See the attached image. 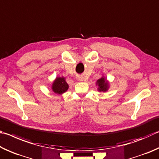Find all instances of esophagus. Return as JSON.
<instances>
[{
  "mask_svg": "<svg viewBox=\"0 0 159 159\" xmlns=\"http://www.w3.org/2000/svg\"><path fill=\"white\" fill-rule=\"evenodd\" d=\"M80 78H81V77H80ZM79 80H82V79H79Z\"/></svg>",
  "mask_w": 159,
  "mask_h": 159,
  "instance_id": "esophagus-1",
  "label": "esophagus"
}]
</instances>
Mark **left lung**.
I'll return each instance as SVG.
<instances>
[{
	"instance_id": "8db88e82",
	"label": "left lung",
	"mask_w": 159,
	"mask_h": 159,
	"mask_svg": "<svg viewBox=\"0 0 159 159\" xmlns=\"http://www.w3.org/2000/svg\"><path fill=\"white\" fill-rule=\"evenodd\" d=\"M97 84L98 85V91H106L109 87L107 82L105 80L104 77H102L101 79L98 80L97 81Z\"/></svg>"
}]
</instances>
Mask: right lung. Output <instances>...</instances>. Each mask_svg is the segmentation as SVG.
<instances>
[{"instance_id": "right-lung-1", "label": "right lung", "mask_w": 159, "mask_h": 159, "mask_svg": "<svg viewBox=\"0 0 159 159\" xmlns=\"http://www.w3.org/2000/svg\"><path fill=\"white\" fill-rule=\"evenodd\" d=\"M52 89L54 93L62 94L68 90V84H67L64 77H57V79L52 84Z\"/></svg>"}]
</instances>
